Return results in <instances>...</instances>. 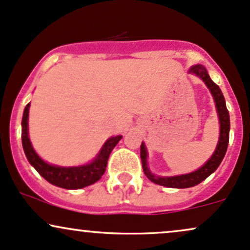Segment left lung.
<instances>
[{
    "mask_svg": "<svg viewBox=\"0 0 250 250\" xmlns=\"http://www.w3.org/2000/svg\"><path fill=\"white\" fill-rule=\"evenodd\" d=\"M188 73H193L196 77L200 78L206 84L208 89H209L210 93H212L219 118L220 136L218 145H216L215 151H214L212 157L200 168L190 173H186V174L172 175V177H160V175H155L151 172L147 164V148H146L145 143H142V145H140V158H142L143 171L145 173V175L152 183L160 185V186L169 187V188H188V187L196 186V185L202 183L205 179H207L213 172L216 171V168H218L222 159H224L226 152H227L228 142H229V112H228L227 106H226V101L224 95H222L221 89L210 79L206 67L201 65V64L190 66Z\"/></svg>",
    "mask_w": 250,
    "mask_h": 250,
    "instance_id": "left-lung-1",
    "label": "left lung"
}]
</instances>
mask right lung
<instances>
[{
	"instance_id": "right-lung-1",
	"label": "right lung",
	"mask_w": 250,
	"mask_h": 250,
	"mask_svg": "<svg viewBox=\"0 0 250 250\" xmlns=\"http://www.w3.org/2000/svg\"><path fill=\"white\" fill-rule=\"evenodd\" d=\"M29 107L30 103L26 104L22 118V145L26 159L30 165L40 173L42 177L50 184L65 189H81L84 187L97 183L105 173L107 166V160L114 146L119 143L123 136L108 138L99 152L85 165L79 166H57L44 161L36 153L32 147L30 138H29Z\"/></svg>"
}]
</instances>
